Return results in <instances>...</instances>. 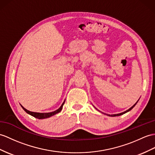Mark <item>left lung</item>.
<instances>
[{"mask_svg": "<svg viewBox=\"0 0 155 155\" xmlns=\"http://www.w3.org/2000/svg\"><path fill=\"white\" fill-rule=\"evenodd\" d=\"M137 103H135V104L134 105V106H132V107H131L130 109H128L127 110H126V111H125V112H122V113H120V114H113V115H108V116H120V115H122V114H125V113H126V112H129L130 110H131V109L133 108H134V107L135 106V104H137Z\"/></svg>", "mask_w": 155, "mask_h": 155, "instance_id": "1", "label": "left lung"}]
</instances>
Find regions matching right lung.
Here are the masks:
<instances>
[{
	"label": "right lung",
	"mask_w": 155,
	"mask_h": 155,
	"mask_svg": "<svg viewBox=\"0 0 155 155\" xmlns=\"http://www.w3.org/2000/svg\"><path fill=\"white\" fill-rule=\"evenodd\" d=\"M64 103H65V101H64V103H62V104L61 105V107H60L58 109V110H55V111H54V112H48V113H39V112H31V111H29V110H28L27 109H25L24 107H22L21 105V107H22V108H23L24 110L26 112L28 113V114H30V115H31L32 116L35 117V118H37L43 119V118H48V117H51V116H53V115H54V114H57V113L60 112V111L62 110V107H63L64 104Z\"/></svg>",
	"instance_id": "obj_1"
}]
</instances>
